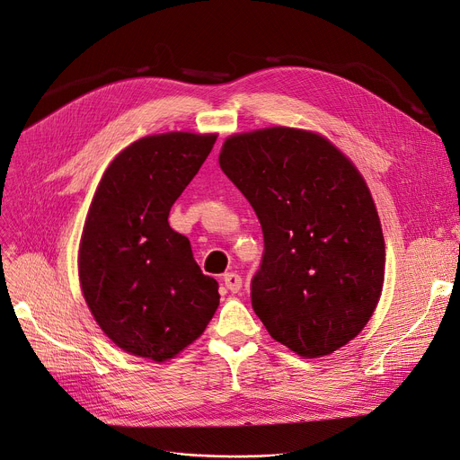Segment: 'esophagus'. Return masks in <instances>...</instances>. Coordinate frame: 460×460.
Segmentation results:
<instances>
[{
    "instance_id": "obj_1",
    "label": "esophagus",
    "mask_w": 460,
    "mask_h": 460,
    "mask_svg": "<svg viewBox=\"0 0 460 460\" xmlns=\"http://www.w3.org/2000/svg\"><path fill=\"white\" fill-rule=\"evenodd\" d=\"M224 284L229 291L236 294V291H240V288H242V277L238 273H226L224 275Z\"/></svg>"
}]
</instances>
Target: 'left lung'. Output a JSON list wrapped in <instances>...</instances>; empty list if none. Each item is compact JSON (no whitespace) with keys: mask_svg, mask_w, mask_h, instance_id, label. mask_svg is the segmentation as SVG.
I'll return each instance as SVG.
<instances>
[{"mask_svg":"<svg viewBox=\"0 0 460 460\" xmlns=\"http://www.w3.org/2000/svg\"><path fill=\"white\" fill-rule=\"evenodd\" d=\"M220 166L262 227L252 305L270 336L305 358L347 345L385 271L380 218L356 166L324 137L284 127L229 137Z\"/></svg>","mask_w":460,"mask_h":460,"instance_id":"8db88e82","label":"left lung"}]
</instances>
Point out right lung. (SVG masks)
Wrapping results in <instances>:
<instances>
[{"label": "right lung", "mask_w": 460, "mask_h": 460, "mask_svg": "<svg viewBox=\"0 0 460 460\" xmlns=\"http://www.w3.org/2000/svg\"><path fill=\"white\" fill-rule=\"evenodd\" d=\"M215 141L187 132L143 137L111 161L97 187L80 240V286L106 336L134 356L174 358L218 308V282L169 226L171 207Z\"/></svg>", "instance_id": "obj_1"}]
</instances>
